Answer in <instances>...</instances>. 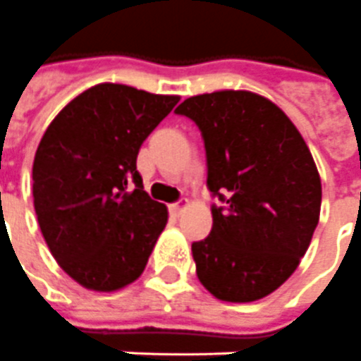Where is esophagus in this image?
Segmentation results:
<instances>
[{
  "mask_svg": "<svg viewBox=\"0 0 361 361\" xmlns=\"http://www.w3.org/2000/svg\"><path fill=\"white\" fill-rule=\"evenodd\" d=\"M186 206H188V200H186V198H180V200H176L175 204H171V212H173V214H180V212H185Z\"/></svg>",
  "mask_w": 361,
  "mask_h": 361,
  "instance_id": "1",
  "label": "esophagus"
}]
</instances>
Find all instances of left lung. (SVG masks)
I'll return each mask as SVG.
<instances>
[{
    "mask_svg": "<svg viewBox=\"0 0 361 361\" xmlns=\"http://www.w3.org/2000/svg\"><path fill=\"white\" fill-rule=\"evenodd\" d=\"M176 114L198 126L214 226L192 243L202 286L247 303L278 290L315 233L321 178L307 144L274 103L249 91L196 94Z\"/></svg>",
    "mask_w": 361,
    "mask_h": 361,
    "instance_id": "1",
    "label": "left lung"
}]
</instances>
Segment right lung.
Masks as SVG:
<instances>
[{
  "mask_svg": "<svg viewBox=\"0 0 361 361\" xmlns=\"http://www.w3.org/2000/svg\"><path fill=\"white\" fill-rule=\"evenodd\" d=\"M178 97L101 83L75 97L38 144L32 196L58 264L83 288L114 291L140 278L167 226L135 159Z\"/></svg>",
  "mask_w": 361,
  "mask_h": 361,
  "instance_id": "add662e5",
  "label": "right lung"
}]
</instances>
